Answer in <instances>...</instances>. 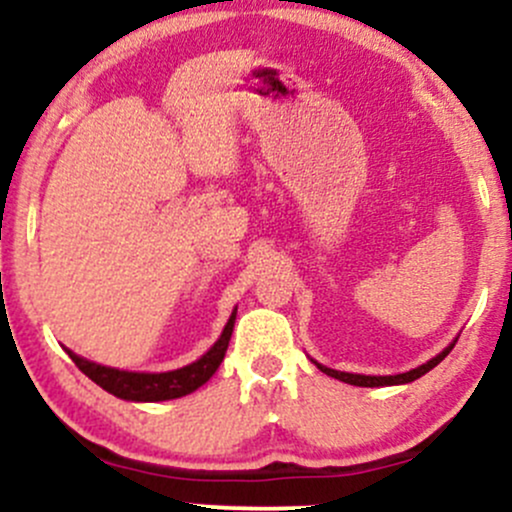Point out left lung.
Listing matches in <instances>:
<instances>
[{"instance_id": "left-lung-1", "label": "left lung", "mask_w": 512, "mask_h": 512, "mask_svg": "<svg viewBox=\"0 0 512 512\" xmlns=\"http://www.w3.org/2000/svg\"><path fill=\"white\" fill-rule=\"evenodd\" d=\"M456 343V341H454ZM454 343L451 346H446L444 351L439 355H434L432 360H427L424 365H419V368L414 370H407V373H400V375H353V373H341V370H333V368H326V365L316 363V368L321 370V373L331 375V378L341 380V383H348V385H358V387H383V385H405V383H412V380L422 378L424 373H429L432 368H437L441 360L446 358V355L451 353V348H454Z\"/></svg>"}]
</instances>
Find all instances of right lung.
<instances>
[{"label": "right lung", "instance_id": "1", "mask_svg": "<svg viewBox=\"0 0 512 512\" xmlns=\"http://www.w3.org/2000/svg\"><path fill=\"white\" fill-rule=\"evenodd\" d=\"M235 314H238V309L230 314L228 324H225L218 341L213 343L211 351L201 355L196 363L184 365V368L179 370H169V373H129V370H117V368H107V365L90 363V360L80 358V355H75L73 351H68V355H71L73 363L78 365V368L83 370L95 385H100L102 390L120 397V400H129V402L176 400V397H184L188 392L198 390V387L213 378L218 365L223 363L225 351H228V343H230V336H233V326H235Z\"/></svg>", "mask_w": 512, "mask_h": 512}]
</instances>
